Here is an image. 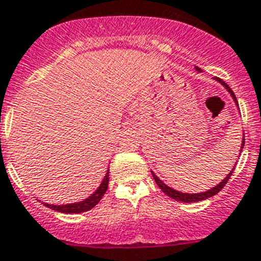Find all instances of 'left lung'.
<instances>
[{"label":"left lung","instance_id":"1","mask_svg":"<svg viewBox=\"0 0 261 261\" xmlns=\"http://www.w3.org/2000/svg\"><path fill=\"white\" fill-rule=\"evenodd\" d=\"M196 69H197L199 72H201V70H200V68H196ZM216 80H217V81H219V83L221 84V85H224V87H225V89H227L228 92L231 93V96H232V98H233V100H234V102L238 104L236 96H234V93H233V92H232L231 88L228 87L227 84L224 83V81H221L220 79H216ZM238 107H239V105H238ZM244 143H245V141H244V139H243L242 149H240V152H242V150H243V146H244ZM233 169H234V168H233ZM233 169H232V171L227 174V177L224 178V180H221V181L219 182V184H217L216 187H213V188L208 189L206 192H201V193H182V192H178V191H174L173 188H171V187H168L167 184H164V182L161 181L160 178L157 177V176L153 173V172H152V176H153L156 184L159 185V188H160L161 191H163V192L165 193V195H168V196H169V197H172V199H173V200H177V201H182V203H196V201H201V200H205V199H208V197H212V196L217 195V193L220 192L221 189L224 188V185L227 184V181H228V180H229V177H231V176H232V173H233Z\"/></svg>","mask_w":261,"mask_h":261}]
</instances>
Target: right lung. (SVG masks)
Masks as SVG:
<instances>
[{"instance_id":"add662e5","label":"right lung","mask_w":261,"mask_h":261,"mask_svg":"<svg viewBox=\"0 0 261 261\" xmlns=\"http://www.w3.org/2000/svg\"><path fill=\"white\" fill-rule=\"evenodd\" d=\"M108 182H109V171L107 172V174L102 178V182L100 184V187L96 189V192L93 195H90L88 199H85L84 201H79V203H72V204H65V205H55V204H45V205L50 208L53 211H57V212L62 213H81L87 212V211L92 210L93 206H96L97 204L100 203V200L102 199V196L105 195L108 189Z\"/></svg>"}]
</instances>
